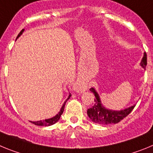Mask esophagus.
Here are the masks:
<instances>
[{
  "instance_id": "obj_1",
  "label": "esophagus",
  "mask_w": 153,
  "mask_h": 153,
  "mask_svg": "<svg viewBox=\"0 0 153 153\" xmlns=\"http://www.w3.org/2000/svg\"><path fill=\"white\" fill-rule=\"evenodd\" d=\"M76 89L78 90V91H81V92H83L87 89L86 86L85 84L82 83H76Z\"/></svg>"
}]
</instances>
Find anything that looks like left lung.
<instances>
[{
    "mask_svg": "<svg viewBox=\"0 0 153 153\" xmlns=\"http://www.w3.org/2000/svg\"><path fill=\"white\" fill-rule=\"evenodd\" d=\"M140 64L143 68L146 69L147 64V55L146 53H144V56ZM90 90L93 92L96 98L94 100L95 101L94 105L91 108L87 109V115L89 118L96 123L102 124V125L118 123L125 117H126L136 106V105H134L120 111H113V110L107 109L102 105L100 99L96 90L93 88H90Z\"/></svg>",
    "mask_w": 153,
    "mask_h": 153,
    "instance_id": "1",
    "label": "left lung"
}]
</instances>
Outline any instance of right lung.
I'll return each instance as SVG.
<instances>
[{"mask_svg":"<svg viewBox=\"0 0 153 153\" xmlns=\"http://www.w3.org/2000/svg\"><path fill=\"white\" fill-rule=\"evenodd\" d=\"M24 30L23 29L22 30H21V32L19 33V34L17 35V38H18L19 36L22 34V33L24 32ZM70 97H71V94L70 93V95H69L67 100L65 101L64 103H63V106H62L61 109H60V111L59 112V113H58V114H56L54 117H53V118H51V119H47V120H40V121H36V122H31V123H32L33 124H34V125H36V126H51V125H53V124L56 123L58 120H60V117H61V115L63 114V110H64L65 104H66L67 101L69 99H70Z\"/></svg>","mask_w":153,"mask_h":153,"instance_id":"obj_1","label":"right lung"}]
</instances>
